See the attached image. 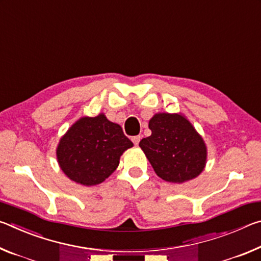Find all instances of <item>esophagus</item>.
I'll return each instance as SVG.
<instances>
[{
    "label": "esophagus",
    "instance_id": "1",
    "mask_svg": "<svg viewBox=\"0 0 261 261\" xmlns=\"http://www.w3.org/2000/svg\"><path fill=\"white\" fill-rule=\"evenodd\" d=\"M139 141H140V136H135V137H132V143H134L136 146L137 145L139 144Z\"/></svg>",
    "mask_w": 261,
    "mask_h": 261
}]
</instances>
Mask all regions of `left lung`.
<instances>
[{
    "instance_id": "obj_1",
    "label": "left lung",
    "mask_w": 261,
    "mask_h": 261,
    "mask_svg": "<svg viewBox=\"0 0 261 261\" xmlns=\"http://www.w3.org/2000/svg\"><path fill=\"white\" fill-rule=\"evenodd\" d=\"M148 127L152 135L141 139L139 146L159 177L182 184L204 170L205 141L182 114H155Z\"/></svg>"
}]
</instances>
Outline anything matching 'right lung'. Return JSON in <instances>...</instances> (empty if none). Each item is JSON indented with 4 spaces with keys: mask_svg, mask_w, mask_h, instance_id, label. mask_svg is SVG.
<instances>
[{
    "mask_svg": "<svg viewBox=\"0 0 261 261\" xmlns=\"http://www.w3.org/2000/svg\"><path fill=\"white\" fill-rule=\"evenodd\" d=\"M132 146L122 127L101 113L79 118L70 126L60 139L56 158L70 179L92 187L108 178L118 167L122 154Z\"/></svg>",
    "mask_w": 261,
    "mask_h": 261,
    "instance_id": "1",
    "label": "right lung"
}]
</instances>
